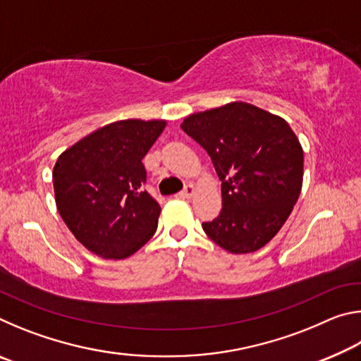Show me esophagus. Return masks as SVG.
<instances>
[{
  "label": "esophagus",
  "mask_w": 361,
  "mask_h": 361,
  "mask_svg": "<svg viewBox=\"0 0 361 361\" xmlns=\"http://www.w3.org/2000/svg\"><path fill=\"white\" fill-rule=\"evenodd\" d=\"M194 194H195V186L192 185V183H189V185H186L185 189H183V191L178 195L183 199H191Z\"/></svg>",
  "instance_id": "esophagus-1"
}]
</instances>
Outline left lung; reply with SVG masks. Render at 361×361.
<instances>
[{
	"label": "left lung",
	"instance_id": "left-lung-1",
	"mask_svg": "<svg viewBox=\"0 0 361 361\" xmlns=\"http://www.w3.org/2000/svg\"><path fill=\"white\" fill-rule=\"evenodd\" d=\"M181 129L209 152L223 209L205 234L234 255L253 253L282 229L302 188L304 152L283 118L247 102L189 114Z\"/></svg>",
	"mask_w": 361,
	"mask_h": 361
}]
</instances>
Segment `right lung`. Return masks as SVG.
<instances>
[{"instance_id": "1", "label": "right lung", "mask_w": 361, "mask_h": 361, "mask_svg": "<svg viewBox=\"0 0 361 361\" xmlns=\"http://www.w3.org/2000/svg\"><path fill=\"white\" fill-rule=\"evenodd\" d=\"M166 126L164 119L111 122L65 149L54 166L60 216L100 258H129L154 235L161 207L142 189V159Z\"/></svg>"}]
</instances>
